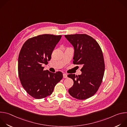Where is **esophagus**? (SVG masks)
Returning a JSON list of instances; mask_svg holds the SVG:
<instances>
[{
    "instance_id": "34e87169",
    "label": "esophagus",
    "mask_w": 127,
    "mask_h": 127,
    "mask_svg": "<svg viewBox=\"0 0 127 127\" xmlns=\"http://www.w3.org/2000/svg\"><path fill=\"white\" fill-rule=\"evenodd\" d=\"M63 78H67V75L66 74H63Z\"/></svg>"
}]
</instances>
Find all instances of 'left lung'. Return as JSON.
Here are the masks:
<instances>
[{
	"instance_id": "left-lung-1",
	"label": "left lung",
	"mask_w": 127,
	"mask_h": 127,
	"mask_svg": "<svg viewBox=\"0 0 127 127\" xmlns=\"http://www.w3.org/2000/svg\"><path fill=\"white\" fill-rule=\"evenodd\" d=\"M65 37L74 48L73 63L82 66L81 75H68L74 81L69 93L77 99H87L97 92L102 81L105 69L102 51L95 40L86 34Z\"/></svg>"
}]
</instances>
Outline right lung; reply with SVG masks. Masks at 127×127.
I'll list each match as a JSON object with an SVG mask.
<instances>
[{"instance_id": "add662e5", "label": "right lung", "mask_w": 127, "mask_h": 127, "mask_svg": "<svg viewBox=\"0 0 127 127\" xmlns=\"http://www.w3.org/2000/svg\"><path fill=\"white\" fill-rule=\"evenodd\" d=\"M61 35L44 34L27 40L20 51L18 73L21 84L27 93L35 99L50 95L55 85L63 78L61 72L52 73L44 70Z\"/></svg>"}]
</instances>
